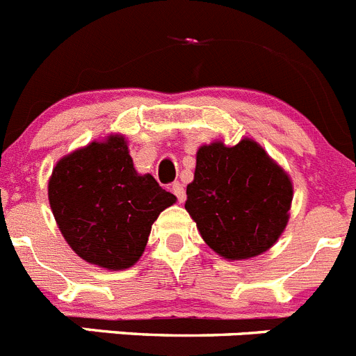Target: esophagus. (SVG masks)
Listing matches in <instances>:
<instances>
[{
  "instance_id": "obj_1",
  "label": "esophagus",
  "mask_w": 356,
  "mask_h": 356,
  "mask_svg": "<svg viewBox=\"0 0 356 356\" xmlns=\"http://www.w3.org/2000/svg\"><path fill=\"white\" fill-rule=\"evenodd\" d=\"M171 188H172V193H175V196L178 197V201H180V203H184V201H185V188H184V185H181L180 181H175Z\"/></svg>"
}]
</instances>
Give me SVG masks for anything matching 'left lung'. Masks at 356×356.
Returning <instances> with one entry per match:
<instances>
[{
	"label": "left lung",
	"instance_id": "left-lung-1",
	"mask_svg": "<svg viewBox=\"0 0 356 356\" xmlns=\"http://www.w3.org/2000/svg\"><path fill=\"white\" fill-rule=\"evenodd\" d=\"M292 194L289 172L257 140H213L197 147L185 210L210 250L226 260H248L282 237Z\"/></svg>",
	"mask_w": 356,
	"mask_h": 356
}]
</instances>
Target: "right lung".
Segmentation results:
<instances>
[{
    "mask_svg": "<svg viewBox=\"0 0 356 356\" xmlns=\"http://www.w3.org/2000/svg\"><path fill=\"white\" fill-rule=\"evenodd\" d=\"M48 200L71 250L108 271L135 266L156 217L176 203L153 176L135 171L121 134L62 156L49 176Z\"/></svg>",
    "mask_w": 356,
    "mask_h": 356,
    "instance_id": "obj_1",
    "label": "right lung"
}]
</instances>
